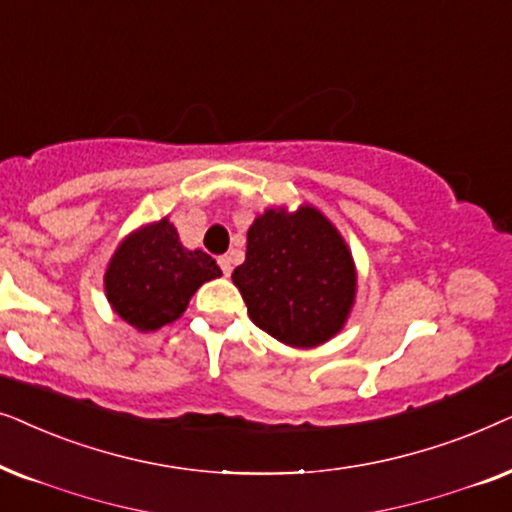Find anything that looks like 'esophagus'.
<instances>
[{"label":"esophagus","instance_id":"esophagus-1","mask_svg":"<svg viewBox=\"0 0 512 512\" xmlns=\"http://www.w3.org/2000/svg\"><path fill=\"white\" fill-rule=\"evenodd\" d=\"M217 264H220V269H222L224 276L231 274V257L229 255H222L220 260H217Z\"/></svg>","mask_w":512,"mask_h":512}]
</instances>
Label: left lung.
Segmentation results:
<instances>
[{
    "mask_svg": "<svg viewBox=\"0 0 512 512\" xmlns=\"http://www.w3.org/2000/svg\"><path fill=\"white\" fill-rule=\"evenodd\" d=\"M231 281L252 323L295 349H313L342 330L358 285L349 245L313 206L264 210Z\"/></svg>",
    "mask_w": 512,
    "mask_h": 512,
    "instance_id": "left-lung-1",
    "label": "left lung"
}]
</instances>
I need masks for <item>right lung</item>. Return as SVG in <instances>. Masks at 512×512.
<instances>
[{"label": "right lung", "mask_w": 512, "mask_h": 512, "mask_svg": "<svg viewBox=\"0 0 512 512\" xmlns=\"http://www.w3.org/2000/svg\"><path fill=\"white\" fill-rule=\"evenodd\" d=\"M222 271L203 250H187L163 217L128 234L105 271L107 302L140 332H154L185 313L203 283Z\"/></svg>", "instance_id": "obj_1"}]
</instances>
